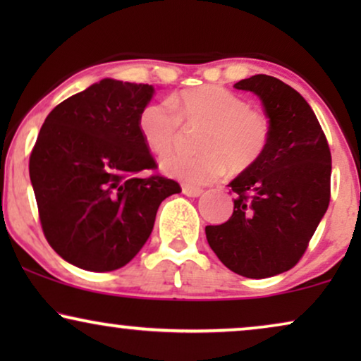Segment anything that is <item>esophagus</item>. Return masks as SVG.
<instances>
[{
    "label": "esophagus",
    "mask_w": 361,
    "mask_h": 361,
    "mask_svg": "<svg viewBox=\"0 0 361 361\" xmlns=\"http://www.w3.org/2000/svg\"><path fill=\"white\" fill-rule=\"evenodd\" d=\"M182 194L187 197H200L204 194V190L200 187H194V185H184L182 187Z\"/></svg>",
    "instance_id": "1"
}]
</instances>
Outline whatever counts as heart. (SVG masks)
<instances>
[{
    "label": "heart",
    "mask_w": 361,
    "mask_h": 361,
    "mask_svg": "<svg viewBox=\"0 0 361 361\" xmlns=\"http://www.w3.org/2000/svg\"><path fill=\"white\" fill-rule=\"evenodd\" d=\"M180 121L205 126L200 156L172 154L161 169L185 184L202 185L226 172L255 164L269 141V123L263 113L248 108L243 98L219 85L182 90L171 102H154L142 108L137 126L142 141L157 156L167 154L180 136Z\"/></svg>",
    "instance_id": "b5f03b06"
}]
</instances>
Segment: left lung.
I'll list each match as a JSON object with an SVG mask.
<instances>
[{
	"instance_id": "obj_1",
	"label": "left lung",
	"mask_w": 361,
	"mask_h": 361,
	"mask_svg": "<svg viewBox=\"0 0 361 361\" xmlns=\"http://www.w3.org/2000/svg\"><path fill=\"white\" fill-rule=\"evenodd\" d=\"M233 87L263 103L269 141L228 184L233 215L205 226V235L226 268L264 279L293 268L307 248L330 202L332 157L317 116L293 87L263 73Z\"/></svg>"
}]
</instances>
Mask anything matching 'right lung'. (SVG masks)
<instances>
[{
    "instance_id": "add662e5",
    "label": "right lung",
    "mask_w": 361,
    "mask_h": 361,
    "mask_svg": "<svg viewBox=\"0 0 361 361\" xmlns=\"http://www.w3.org/2000/svg\"><path fill=\"white\" fill-rule=\"evenodd\" d=\"M156 90L103 78L49 113L29 159L44 235L77 268L106 273L149 238L161 202L179 194L161 176L137 120Z\"/></svg>"
}]
</instances>
